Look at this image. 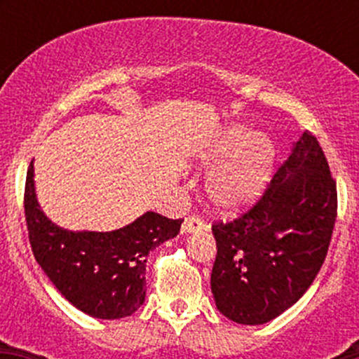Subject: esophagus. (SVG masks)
Masks as SVG:
<instances>
[{
    "instance_id": "esophagus-1",
    "label": "esophagus",
    "mask_w": 359,
    "mask_h": 359,
    "mask_svg": "<svg viewBox=\"0 0 359 359\" xmlns=\"http://www.w3.org/2000/svg\"><path fill=\"white\" fill-rule=\"evenodd\" d=\"M206 229V224L203 222L200 217L191 215L184 220L182 224V233L189 234V233H201V231Z\"/></svg>"
}]
</instances>
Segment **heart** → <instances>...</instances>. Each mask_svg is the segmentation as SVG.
<instances>
[{"label": "heart", "instance_id": "obj_1", "mask_svg": "<svg viewBox=\"0 0 359 359\" xmlns=\"http://www.w3.org/2000/svg\"><path fill=\"white\" fill-rule=\"evenodd\" d=\"M274 159L276 147L269 137L243 125L227 126L198 156L203 168H213L206 179L210 201L222 212L252 205L269 182Z\"/></svg>", "mask_w": 359, "mask_h": 359}]
</instances>
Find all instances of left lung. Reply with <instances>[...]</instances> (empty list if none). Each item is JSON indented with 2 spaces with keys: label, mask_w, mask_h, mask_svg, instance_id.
Listing matches in <instances>:
<instances>
[{
  "label": "left lung",
  "mask_w": 359,
  "mask_h": 359,
  "mask_svg": "<svg viewBox=\"0 0 359 359\" xmlns=\"http://www.w3.org/2000/svg\"><path fill=\"white\" fill-rule=\"evenodd\" d=\"M337 217V186L320 142L304 132L264 196L247 213L213 224L215 306L240 325H264L313 285Z\"/></svg>",
  "instance_id": "left-lung-1"
}]
</instances>
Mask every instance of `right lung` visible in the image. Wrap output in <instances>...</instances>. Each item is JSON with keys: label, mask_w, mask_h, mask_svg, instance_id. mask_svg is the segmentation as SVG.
<instances>
[{"label": "right lung", "mask_w": 359, "mask_h": 359, "mask_svg": "<svg viewBox=\"0 0 359 359\" xmlns=\"http://www.w3.org/2000/svg\"><path fill=\"white\" fill-rule=\"evenodd\" d=\"M24 210L36 262L76 309L99 320H119L142 306L147 255L175 238L184 222L146 212L109 233L64 229L39 206L32 163L25 179Z\"/></svg>", "instance_id": "obj_1"}]
</instances>
